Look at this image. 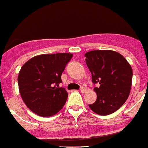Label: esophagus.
I'll return each instance as SVG.
<instances>
[{"instance_id":"34e87169","label":"esophagus","mask_w":148,"mask_h":148,"mask_svg":"<svg viewBox=\"0 0 148 148\" xmlns=\"http://www.w3.org/2000/svg\"><path fill=\"white\" fill-rule=\"evenodd\" d=\"M80 91H81V92H82V93L86 92V88H85V87H81V88H80Z\"/></svg>"}]
</instances>
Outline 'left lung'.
<instances>
[{"mask_svg": "<svg viewBox=\"0 0 148 148\" xmlns=\"http://www.w3.org/2000/svg\"><path fill=\"white\" fill-rule=\"evenodd\" d=\"M92 73L95 102L88 105L95 113L107 115L119 109L129 96L132 69L124 56L112 50H92L85 54Z\"/></svg>", "mask_w": 148, "mask_h": 148, "instance_id": "1", "label": "left lung"}]
</instances>
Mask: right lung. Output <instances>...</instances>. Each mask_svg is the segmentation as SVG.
Returning a JSON list of instances; mask_svg holds the SVG:
<instances>
[{"mask_svg":"<svg viewBox=\"0 0 148 148\" xmlns=\"http://www.w3.org/2000/svg\"><path fill=\"white\" fill-rule=\"evenodd\" d=\"M72 53L42 54L34 56L21 67L19 91L26 106L35 114L49 117L61 110L68 98L61 75Z\"/></svg>","mask_w":148,"mask_h":148,"instance_id":"1","label":"right lung"}]
</instances>
